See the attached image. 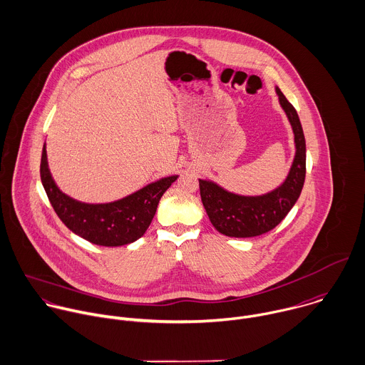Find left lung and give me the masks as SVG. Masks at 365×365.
Segmentation results:
<instances>
[{"label":"left lung","instance_id":"8db88e82","mask_svg":"<svg viewBox=\"0 0 365 365\" xmlns=\"http://www.w3.org/2000/svg\"><path fill=\"white\" fill-rule=\"evenodd\" d=\"M279 102L293 127L296 155L286 181L260 197H242L220 185L200 180V192L210 221L222 235L252 238L272 231L289 214L300 197L306 178V140L296 109L276 88Z\"/></svg>","mask_w":365,"mask_h":365}]
</instances>
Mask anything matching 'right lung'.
I'll return each instance as SVG.
<instances>
[{
    "instance_id": "right-lung-1",
    "label": "right lung",
    "mask_w": 365,
    "mask_h": 365,
    "mask_svg": "<svg viewBox=\"0 0 365 365\" xmlns=\"http://www.w3.org/2000/svg\"><path fill=\"white\" fill-rule=\"evenodd\" d=\"M41 181L61 221L76 235L101 246H122L137 241L151 224L163 194L177 175L163 178L143 190L110 204H83L59 191L53 182L43 145Z\"/></svg>"
}]
</instances>
